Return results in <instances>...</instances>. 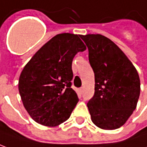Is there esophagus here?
<instances>
[{"mask_svg":"<svg viewBox=\"0 0 147 147\" xmlns=\"http://www.w3.org/2000/svg\"><path fill=\"white\" fill-rule=\"evenodd\" d=\"M79 92H80V94H83V88H80L79 89Z\"/></svg>","mask_w":147,"mask_h":147,"instance_id":"1","label":"esophagus"}]
</instances>
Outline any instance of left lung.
<instances>
[{"label":"left lung","mask_w":147,"mask_h":147,"mask_svg":"<svg viewBox=\"0 0 147 147\" xmlns=\"http://www.w3.org/2000/svg\"><path fill=\"white\" fill-rule=\"evenodd\" d=\"M80 38L89 51L94 73V94L87 103L91 120L102 129L123 126L137 105L140 94L139 74L123 51L102 34Z\"/></svg>","instance_id":"obj_1"}]
</instances>
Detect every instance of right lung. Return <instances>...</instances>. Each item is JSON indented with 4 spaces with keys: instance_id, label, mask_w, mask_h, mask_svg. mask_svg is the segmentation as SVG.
<instances>
[{
    "instance_id": "right-lung-1",
    "label": "right lung",
    "mask_w": 147,
    "mask_h": 147,
    "mask_svg": "<svg viewBox=\"0 0 147 147\" xmlns=\"http://www.w3.org/2000/svg\"><path fill=\"white\" fill-rule=\"evenodd\" d=\"M80 35L57 34L34 55L22 71L19 91L24 107L35 122L57 126L70 117L79 102L71 86V64L86 50Z\"/></svg>"
}]
</instances>
